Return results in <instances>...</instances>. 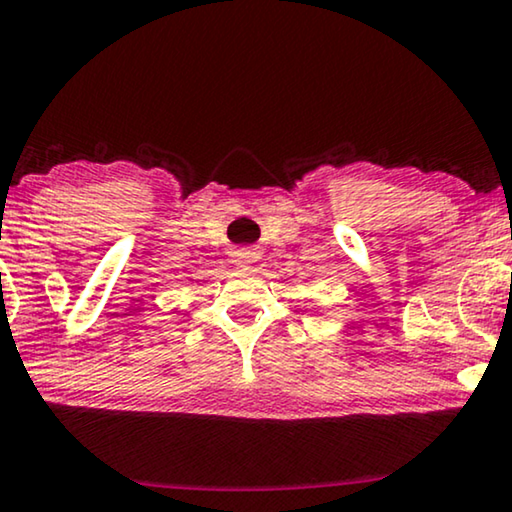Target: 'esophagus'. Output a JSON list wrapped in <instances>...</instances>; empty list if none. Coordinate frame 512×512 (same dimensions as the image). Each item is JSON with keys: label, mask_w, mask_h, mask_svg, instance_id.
I'll return each mask as SVG.
<instances>
[{"label": "esophagus", "mask_w": 512, "mask_h": 512, "mask_svg": "<svg viewBox=\"0 0 512 512\" xmlns=\"http://www.w3.org/2000/svg\"><path fill=\"white\" fill-rule=\"evenodd\" d=\"M234 262L236 264H253L255 253H253V250H239V253L234 255Z\"/></svg>", "instance_id": "34e87169"}]
</instances>
